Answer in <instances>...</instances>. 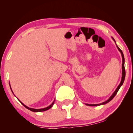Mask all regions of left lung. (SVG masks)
<instances>
[{
	"label": "left lung",
	"mask_w": 133,
	"mask_h": 133,
	"mask_svg": "<svg viewBox=\"0 0 133 133\" xmlns=\"http://www.w3.org/2000/svg\"><path fill=\"white\" fill-rule=\"evenodd\" d=\"M112 40H114V42L116 43V41H115V40L114 39V38L112 37ZM116 46H117V48L119 51H120V52L121 53V56H122V77H121V82L120 83V84L118 85V87H117L116 90L114 91V93L112 94V95L110 97V98L108 99V100H107L106 101H105L104 102L100 103V104H85V105H89V106H97V105H103V104H107V103H108L109 102H110V101H111L112 99L114 97V96H115L116 95V94L117 93L118 90L120 89L121 85H123V83H124V79H125V68H124V55H123V53L122 50H121V49L118 48V46L117 44H116Z\"/></svg>",
	"instance_id": "left-lung-1"
}]
</instances>
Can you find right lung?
<instances>
[{
  "mask_svg": "<svg viewBox=\"0 0 133 133\" xmlns=\"http://www.w3.org/2000/svg\"><path fill=\"white\" fill-rule=\"evenodd\" d=\"M9 85H10V89H11V90H12V93H13V91H12V89H11V87H10V83H9ZM18 99V98H17ZM18 100H19V99H18ZM19 101L21 103V104L23 105L24 107H25L26 109H28V110H30V111H33V112H42V111H46V110H49V109H50V108H51L52 107V106L53 105V104H54V103H55V100L53 101V103H51V104L49 105V106H48V107H45V108H43V109H33V108H30V107H28V106H26V105H24L23 103L22 102H21V101H20L19 100Z\"/></svg>",
  "mask_w": 133,
  "mask_h": 133,
  "instance_id": "right-lung-1",
  "label": "right lung"
}]
</instances>
